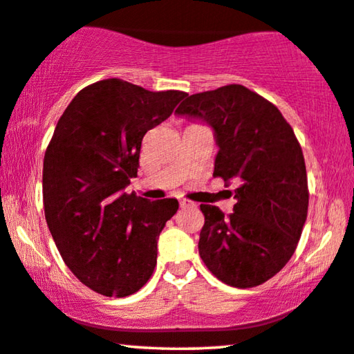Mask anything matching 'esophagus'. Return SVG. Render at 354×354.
Wrapping results in <instances>:
<instances>
[{"instance_id":"esophagus-1","label":"esophagus","mask_w":354,"mask_h":354,"mask_svg":"<svg viewBox=\"0 0 354 354\" xmlns=\"http://www.w3.org/2000/svg\"><path fill=\"white\" fill-rule=\"evenodd\" d=\"M179 205H181L183 208H186V207H194V202L187 201V198H179Z\"/></svg>"}]
</instances>
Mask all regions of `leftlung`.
Returning <instances> with one entry per match:
<instances>
[{"mask_svg": "<svg viewBox=\"0 0 354 354\" xmlns=\"http://www.w3.org/2000/svg\"><path fill=\"white\" fill-rule=\"evenodd\" d=\"M175 113L213 129V176L237 184L229 216L201 205V258L227 286H260L290 260L306 221L308 178L295 133L276 106L242 84L192 94Z\"/></svg>", "mask_w": 354, "mask_h": 354, "instance_id": "1", "label": "left lung"}]
</instances>
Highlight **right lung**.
I'll return each mask as SVG.
<instances>
[{
    "label": "right lung",
    "instance_id": "add662e5",
    "mask_svg": "<svg viewBox=\"0 0 354 354\" xmlns=\"http://www.w3.org/2000/svg\"><path fill=\"white\" fill-rule=\"evenodd\" d=\"M186 96L102 80L72 99L54 129L43 163L44 216L68 270L101 295H133L157 265L158 236L179 203L125 189L138 175L144 134Z\"/></svg>",
    "mask_w": 354,
    "mask_h": 354
}]
</instances>
